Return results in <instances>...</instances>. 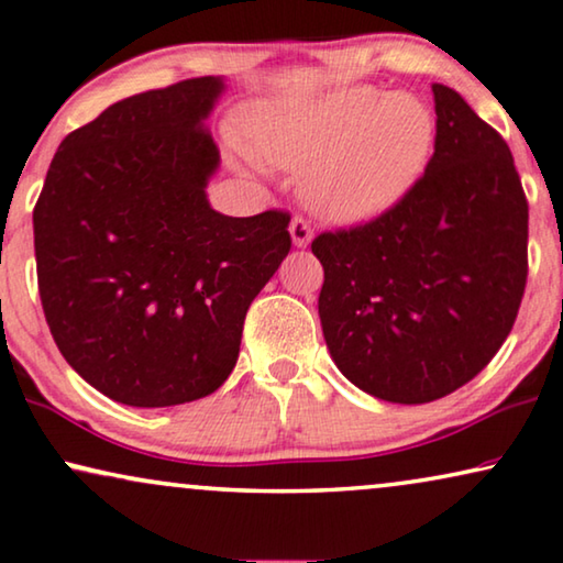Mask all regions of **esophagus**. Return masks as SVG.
<instances>
[{
    "label": "esophagus",
    "instance_id": "1",
    "mask_svg": "<svg viewBox=\"0 0 563 563\" xmlns=\"http://www.w3.org/2000/svg\"><path fill=\"white\" fill-rule=\"evenodd\" d=\"M290 238L296 247H306L310 240H313V228H310V222L306 218L296 216L290 220Z\"/></svg>",
    "mask_w": 563,
    "mask_h": 563
}]
</instances>
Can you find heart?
<instances>
[{
    "label": "heart",
    "mask_w": 563,
    "mask_h": 563,
    "mask_svg": "<svg viewBox=\"0 0 563 563\" xmlns=\"http://www.w3.org/2000/svg\"><path fill=\"white\" fill-rule=\"evenodd\" d=\"M245 124L267 163L308 169V202L335 222L396 208L423 177L439 132L421 97L365 85L310 102L250 107Z\"/></svg>",
    "instance_id": "obj_1"
}]
</instances>
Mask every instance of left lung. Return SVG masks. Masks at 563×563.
Wrapping results in <instances>:
<instances>
[{
  "instance_id": "1",
  "label": "left lung",
  "mask_w": 563,
  "mask_h": 563,
  "mask_svg": "<svg viewBox=\"0 0 563 563\" xmlns=\"http://www.w3.org/2000/svg\"><path fill=\"white\" fill-rule=\"evenodd\" d=\"M435 147L396 208L313 240L318 313L338 371L388 404L466 386L511 333L529 275V202L511 150L445 85Z\"/></svg>"
}]
</instances>
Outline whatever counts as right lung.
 <instances>
[{
    "label": "right lung",
    "mask_w": 563,
    "mask_h": 563,
    "mask_svg": "<svg viewBox=\"0 0 563 563\" xmlns=\"http://www.w3.org/2000/svg\"><path fill=\"white\" fill-rule=\"evenodd\" d=\"M220 77L132 95L62 140L34 205L49 333L107 398L210 396L233 373L250 302L290 253V216H220L208 114Z\"/></svg>",
    "instance_id": "1"
}]
</instances>
